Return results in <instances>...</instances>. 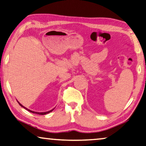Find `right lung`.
<instances>
[{"label":"right lung","mask_w":146,"mask_h":146,"mask_svg":"<svg viewBox=\"0 0 146 146\" xmlns=\"http://www.w3.org/2000/svg\"><path fill=\"white\" fill-rule=\"evenodd\" d=\"M18 103H19V105H20L21 107H23V108L26 109V110H27V111H29V112H31V113H35V114H38V115H46V114H48V113H50V112H51V111H53V109H53L50 110V111H47V112H41V113H39V112H35V111H31V110H29V109H27V108H26V107H24V106H23V105H22V104H21V103H19V102H18Z\"/></svg>","instance_id":"obj_1"}]
</instances>
